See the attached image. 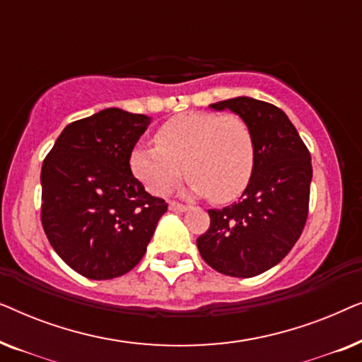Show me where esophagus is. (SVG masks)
<instances>
[{"label":"esophagus","instance_id":"34e87169","mask_svg":"<svg viewBox=\"0 0 362 362\" xmlns=\"http://www.w3.org/2000/svg\"><path fill=\"white\" fill-rule=\"evenodd\" d=\"M170 211H173V212H186L187 209H189V206H185V204H180V202H170Z\"/></svg>","mask_w":362,"mask_h":362}]
</instances>
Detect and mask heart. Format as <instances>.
Segmentation results:
<instances>
[{"label": "heart", "mask_w": 362, "mask_h": 362, "mask_svg": "<svg viewBox=\"0 0 362 362\" xmlns=\"http://www.w3.org/2000/svg\"><path fill=\"white\" fill-rule=\"evenodd\" d=\"M156 146L130 153L133 176L151 194H166L186 173L189 192L224 204L245 191L255 168V138L239 115L182 113L158 128Z\"/></svg>", "instance_id": "b5f03b06"}]
</instances>
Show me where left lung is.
I'll use <instances>...</instances> for the list:
<instances>
[{
    "mask_svg": "<svg viewBox=\"0 0 362 362\" xmlns=\"http://www.w3.org/2000/svg\"><path fill=\"white\" fill-rule=\"evenodd\" d=\"M249 123L255 168L239 202L209 209L211 226L196 240L204 262L219 274L250 279L275 267L303 232L313 170L308 148L279 107L250 97L209 105Z\"/></svg>",
    "mask_w": 362,
    "mask_h": 362,
    "instance_id": "1",
    "label": "left lung"
}]
</instances>
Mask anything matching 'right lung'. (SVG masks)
I'll return each mask as SVG.
<instances>
[{"mask_svg": "<svg viewBox=\"0 0 362 362\" xmlns=\"http://www.w3.org/2000/svg\"><path fill=\"white\" fill-rule=\"evenodd\" d=\"M151 117L105 108L64 128L41 170V221L57 255L90 280L125 275L143 259L168 204L130 170Z\"/></svg>", "mask_w": 362, "mask_h": 362, "instance_id": "obj_1", "label": "right lung"}]
</instances>
